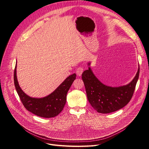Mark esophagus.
<instances>
[{"instance_id":"esophagus-1","label":"esophagus","mask_w":149,"mask_h":149,"mask_svg":"<svg viewBox=\"0 0 149 149\" xmlns=\"http://www.w3.org/2000/svg\"><path fill=\"white\" fill-rule=\"evenodd\" d=\"M83 72H84L83 68H82V67H79V68L76 70L77 75L78 76H81V75H82Z\"/></svg>"}]
</instances>
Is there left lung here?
Instances as JSON below:
<instances>
[{
  "label": "left lung",
  "mask_w": 149,
  "mask_h": 149,
  "mask_svg": "<svg viewBox=\"0 0 149 149\" xmlns=\"http://www.w3.org/2000/svg\"><path fill=\"white\" fill-rule=\"evenodd\" d=\"M88 63V69L82 74L88 99L93 108L99 113H108L119 110L125 107L132 98L138 81L139 67L133 79L129 84L111 86L101 82L95 76Z\"/></svg>",
  "instance_id": "left-lung-1"
}]
</instances>
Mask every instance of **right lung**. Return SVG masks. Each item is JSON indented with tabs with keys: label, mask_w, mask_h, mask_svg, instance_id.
<instances>
[{
	"label": "right lung",
	"mask_w": 149,
	"mask_h": 149,
	"mask_svg": "<svg viewBox=\"0 0 149 149\" xmlns=\"http://www.w3.org/2000/svg\"><path fill=\"white\" fill-rule=\"evenodd\" d=\"M16 91L25 108L33 114L43 118H52L63 111L66 103L67 94L75 80V73L70 75L52 93L41 98L32 97L20 88L17 77V64L14 74Z\"/></svg>",
	"instance_id": "right-lung-1"
}]
</instances>
